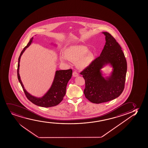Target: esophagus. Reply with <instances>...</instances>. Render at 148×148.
Listing matches in <instances>:
<instances>
[{"mask_svg":"<svg viewBox=\"0 0 148 148\" xmlns=\"http://www.w3.org/2000/svg\"><path fill=\"white\" fill-rule=\"evenodd\" d=\"M73 77H77L79 76V74L77 73L76 71H74L73 73Z\"/></svg>","mask_w":148,"mask_h":148,"instance_id":"1","label":"esophagus"}]
</instances>
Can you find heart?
Listing matches in <instances>:
<instances>
[{"mask_svg":"<svg viewBox=\"0 0 148 148\" xmlns=\"http://www.w3.org/2000/svg\"><path fill=\"white\" fill-rule=\"evenodd\" d=\"M86 46L83 45H72L68 47L64 51V55L60 54L61 62H67L69 60L77 62V66L80 69L89 67L94 62L95 56L92 52H88Z\"/></svg>","mask_w":148,"mask_h":148,"instance_id":"b5f03b06","label":"heart"}]
</instances>
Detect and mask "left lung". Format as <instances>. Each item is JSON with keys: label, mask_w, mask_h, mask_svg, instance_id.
Masks as SVG:
<instances>
[{"label": "left lung", "mask_w": 148, "mask_h": 148, "mask_svg": "<svg viewBox=\"0 0 148 148\" xmlns=\"http://www.w3.org/2000/svg\"><path fill=\"white\" fill-rule=\"evenodd\" d=\"M106 43L99 57L81 72L85 79V97L90 102L100 103L119 97L123 91L127 71V64L122 48L110 34L102 32ZM109 65L112 71L109 76L102 69Z\"/></svg>", "instance_id": "left-lung-1"}]
</instances>
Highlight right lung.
<instances>
[{"label":"right lung","instance_id":"add662e5","mask_svg":"<svg viewBox=\"0 0 148 148\" xmlns=\"http://www.w3.org/2000/svg\"><path fill=\"white\" fill-rule=\"evenodd\" d=\"M33 39L34 37H32L27 45L23 49L19 57L17 71L18 79L23 90H24L26 97L31 102L39 107L45 108L53 107L59 104L62 101L63 97L66 95L67 82L71 79L73 71L71 69L56 71L54 75L53 81L50 88H49L48 90L42 97H38L29 93L25 88V86L23 84L19 73L21 56L26 49L29 47L32 43L34 42ZM51 44L53 45L52 43ZM53 45L54 46H57L56 45Z\"/></svg>","mask_w":148,"mask_h":148}]
</instances>
